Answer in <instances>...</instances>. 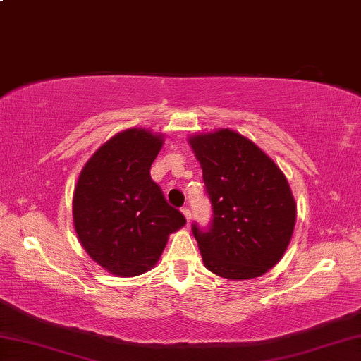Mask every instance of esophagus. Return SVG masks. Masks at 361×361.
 I'll use <instances>...</instances> for the list:
<instances>
[{
	"instance_id": "34e87169",
	"label": "esophagus",
	"mask_w": 361,
	"mask_h": 361,
	"mask_svg": "<svg viewBox=\"0 0 361 361\" xmlns=\"http://www.w3.org/2000/svg\"><path fill=\"white\" fill-rule=\"evenodd\" d=\"M181 213H183V215H185V218H186V221H188V223L191 221V210H189V209H183V210H181Z\"/></svg>"
}]
</instances>
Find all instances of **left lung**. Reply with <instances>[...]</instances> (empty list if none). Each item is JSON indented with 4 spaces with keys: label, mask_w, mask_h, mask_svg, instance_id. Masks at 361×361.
Wrapping results in <instances>:
<instances>
[{
    "label": "left lung",
    "mask_w": 361,
    "mask_h": 361,
    "mask_svg": "<svg viewBox=\"0 0 361 361\" xmlns=\"http://www.w3.org/2000/svg\"><path fill=\"white\" fill-rule=\"evenodd\" d=\"M213 207L209 232L192 234L210 272L229 280L261 277L282 259L296 202L276 162L242 133L218 129L188 138Z\"/></svg>",
    "instance_id": "obj_1"
}]
</instances>
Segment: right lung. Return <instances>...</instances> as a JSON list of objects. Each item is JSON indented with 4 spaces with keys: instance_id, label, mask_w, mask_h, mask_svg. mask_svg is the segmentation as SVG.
<instances>
[{
    "instance_id": "1",
    "label": "right lung",
    "mask_w": 361,
    "mask_h": 361,
    "mask_svg": "<svg viewBox=\"0 0 361 361\" xmlns=\"http://www.w3.org/2000/svg\"><path fill=\"white\" fill-rule=\"evenodd\" d=\"M162 133L133 127L97 149L73 192V226L90 258L116 277H135L157 264L169 235L186 224L151 180Z\"/></svg>"
}]
</instances>
